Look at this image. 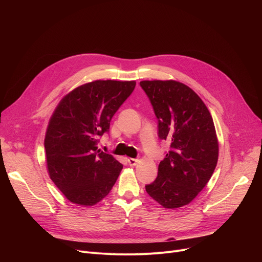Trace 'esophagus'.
Listing matches in <instances>:
<instances>
[{"label":"esophagus","instance_id":"34e87169","mask_svg":"<svg viewBox=\"0 0 262 262\" xmlns=\"http://www.w3.org/2000/svg\"><path fill=\"white\" fill-rule=\"evenodd\" d=\"M127 161H128V164L130 167H134V166H136L137 163L139 162V159H136V158H128L127 159Z\"/></svg>","mask_w":262,"mask_h":262}]
</instances>
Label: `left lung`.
Returning <instances> with one entry per match:
<instances>
[{
    "label": "left lung",
    "instance_id": "1",
    "mask_svg": "<svg viewBox=\"0 0 262 262\" xmlns=\"http://www.w3.org/2000/svg\"><path fill=\"white\" fill-rule=\"evenodd\" d=\"M140 86L158 119L159 139L170 142L156 180L145 190L164 208L183 207L207 185L216 167L212 117L200 96L180 81L142 80Z\"/></svg>",
    "mask_w": 262,
    "mask_h": 262
}]
</instances>
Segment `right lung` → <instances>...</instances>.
<instances>
[{
	"label": "right lung",
	"instance_id": "obj_1",
	"mask_svg": "<svg viewBox=\"0 0 262 262\" xmlns=\"http://www.w3.org/2000/svg\"><path fill=\"white\" fill-rule=\"evenodd\" d=\"M135 86L134 80H94L67 94L55 109L45 139L47 164L70 202L95 205L116 184L123 166L98 143Z\"/></svg>",
	"mask_w": 262,
	"mask_h": 262
}]
</instances>
